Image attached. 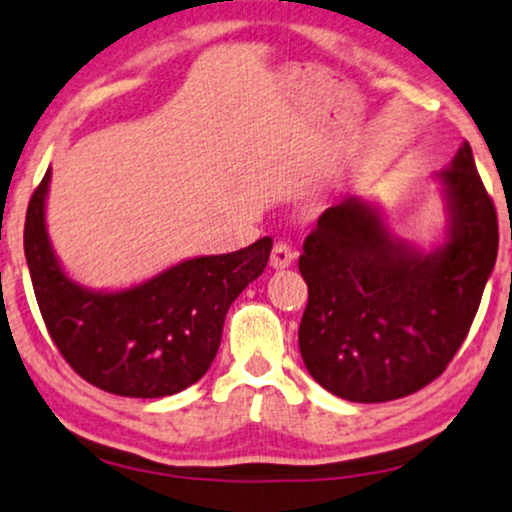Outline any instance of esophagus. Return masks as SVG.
Masks as SVG:
<instances>
[{
  "instance_id": "34e87169",
  "label": "esophagus",
  "mask_w": 512,
  "mask_h": 512,
  "mask_svg": "<svg viewBox=\"0 0 512 512\" xmlns=\"http://www.w3.org/2000/svg\"><path fill=\"white\" fill-rule=\"evenodd\" d=\"M293 260H295V252H293L291 245L276 243L272 248V257H269V264H272L274 269H286V267H291Z\"/></svg>"
}]
</instances>
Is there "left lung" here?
Segmentation results:
<instances>
[{"label": "left lung", "mask_w": 512, "mask_h": 512, "mask_svg": "<svg viewBox=\"0 0 512 512\" xmlns=\"http://www.w3.org/2000/svg\"><path fill=\"white\" fill-rule=\"evenodd\" d=\"M446 236L432 250L391 231L381 205L350 195L305 238L300 355L317 384L353 403L424 389L463 346L496 264L498 219L470 143L434 176Z\"/></svg>", "instance_id": "left-lung-1"}]
</instances>
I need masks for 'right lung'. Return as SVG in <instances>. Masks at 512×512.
<instances>
[{
  "label": "right lung",
  "mask_w": 512,
  "mask_h": 512,
  "mask_svg": "<svg viewBox=\"0 0 512 512\" xmlns=\"http://www.w3.org/2000/svg\"><path fill=\"white\" fill-rule=\"evenodd\" d=\"M52 169L26 214L23 248L42 319L64 360L97 389L164 398L188 389L217 357L226 312L264 272L274 240L183 260L138 286L95 291L61 267L47 233Z\"/></svg>",
  "instance_id": "add662e5"
}]
</instances>
